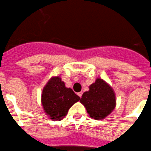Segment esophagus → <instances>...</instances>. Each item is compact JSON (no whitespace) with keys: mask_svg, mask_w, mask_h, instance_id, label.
<instances>
[{"mask_svg":"<svg viewBox=\"0 0 151 151\" xmlns=\"http://www.w3.org/2000/svg\"><path fill=\"white\" fill-rule=\"evenodd\" d=\"M77 95H78L79 97H81V96H82V95H83V92H78V93H77Z\"/></svg>","mask_w":151,"mask_h":151,"instance_id":"34e87169","label":"esophagus"}]
</instances>
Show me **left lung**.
I'll list each match as a JSON object with an SVG mask.
<instances>
[{"instance_id": "8db88e82", "label": "left lung", "mask_w": 151, "mask_h": 151, "mask_svg": "<svg viewBox=\"0 0 151 151\" xmlns=\"http://www.w3.org/2000/svg\"><path fill=\"white\" fill-rule=\"evenodd\" d=\"M89 116L101 120L114 111L116 107V96L111 86L101 78L89 86V90L85 92L81 99Z\"/></svg>"}]
</instances>
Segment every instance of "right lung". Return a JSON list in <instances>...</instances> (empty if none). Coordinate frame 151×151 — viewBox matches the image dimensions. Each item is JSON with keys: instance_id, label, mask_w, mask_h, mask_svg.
<instances>
[{"instance_id": "obj_1", "label": "right lung", "mask_w": 151, "mask_h": 151, "mask_svg": "<svg viewBox=\"0 0 151 151\" xmlns=\"http://www.w3.org/2000/svg\"><path fill=\"white\" fill-rule=\"evenodd\" d=\"M81 99L70 88H67L59 76L52 77L43 89L41 103L44 112L52 120H61L74 103Z\"/></svg>"}]
</instances>
